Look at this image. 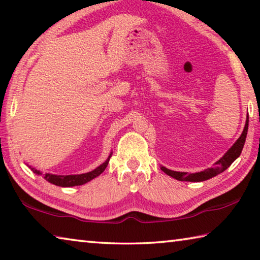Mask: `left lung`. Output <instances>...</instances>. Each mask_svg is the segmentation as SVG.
<instances>
[{"instance_id":"1","label":"left lung","mask_w":260,"mask_h":260,"mask_svg":"<svg viewBox=\"0 0 260 260\" xmlns=\"http://www.w3.org/2000/svg\"><path fill=\"white\" fill-rule=\"evenodd\" d=\"M248 126H249V116L246 117L244 129H243V132H242L240 138L237 139V141L234 144H233L230 150H228L225 155L220 158V159L215 162L214 166L211 167V169H206L204 171H201V172L190 173V174H188L187 172H177V171H171L169 169H166V167H164V166L160 167L161 171L162 172H165L167 175H170V177L179 180V181H190V182L205 181V180L211 179V178L215 177V175L222 173L223 171L227 170L228 167L232 165V162L241 155L242 149H243L244 143H245L246 134H248Z\"/></svg>"}]
</instances>
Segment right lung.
I'll return each mask as SVG.
<instances>
[{"label": "right lung", "instance_id": "right-lung-1", "mask_svg": "<svg viewBox=\"0 0 260 260\" xmlns=\"http://www.w3.org/2000/svg\"><path fill=\"white\" fill-rule=\"evenodd\" d=\"M112 152L110 153L108 159L105 160L103 164H101L99 167H96L95 170L90 171L88 173H83V174H76V175H56V174H50V173H46L45 178L48 182H50L52 184H56V186L59 187H73V186H81V184H85L90 180H93L94 178L99 177V175L103 172V171L107 169V166L109 164L110 157H111ZM30 170L33 171L35 174H42L40 171L35 170L34 167L28 166Z\"/></svg>", "mask_w": 260, "mask_h": 260}]
</instances>
